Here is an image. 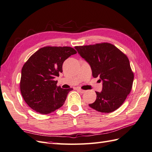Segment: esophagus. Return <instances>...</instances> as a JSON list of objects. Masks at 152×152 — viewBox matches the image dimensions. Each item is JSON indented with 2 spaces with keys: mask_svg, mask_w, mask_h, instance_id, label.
<instances>
[{
  "mask_svg": "<svg viewBox=\"0 0 152 152\" xmlns=\"http://www.w3.org/2000/svg\"><path fill=\"white\" fill-rule=\"evenodd\" d=\"M77 91H78L80 93H81V94H83V93L85 92V91L82 90V89H81V88H77Z\"/></svg>",
  "mask_w": 152,
  "mask_h": 152,
  "instance_id": "1",
  "label": "esophagus"
}]
</instances>
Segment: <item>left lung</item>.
I'll return each mask as SVG.
<instances>
[{
	"label": "left lung",
	"instance_id": "obj_1",
	"mask_svg": "<svg viewBox=\"0 0 152 152\" xmlns=\"http://www.w3.org/2000/svg\"><path fill=\"white\" fill-rule=\"evenodd\" d=\"M75 49L90 65L92 76L99 77L102 81V91L96 92V99L89 107L103 113L118 109L130 94L134 81L127 56L108 43L76 46Z\"/></svg>",
	"mask_w": 152,
	"mask_h": 152
}]
</instances>
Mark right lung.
<instances>
[{
	"instance_id": "right-lung-1",
	"label": "right lung",
	"mask_w": 152,
	"mask_h": 152,
	"mask_svg": "<svg viewBox=\"0 0 152 152\" xmlns=\"http://www.w3.org/2000/svg\"><path fill=\"white\" fill-rule=\"evenodd\" d=\"M76 51L70 47H44L38 50L23 66L20 92L28 105L42 114L63 106L72 88L57 87L55 81L62 72L64 61Z\"/></svg>"
}]
</instances>
